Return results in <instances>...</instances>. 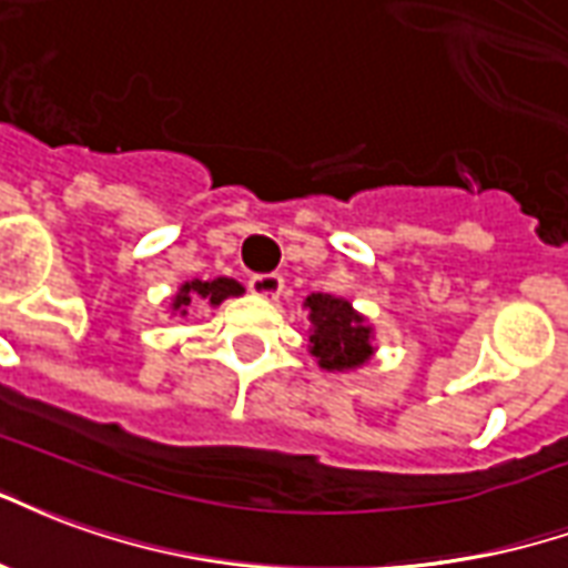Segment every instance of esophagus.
Instances as JSON below:
<instances>
[{"label":"esophagus","mask_w":568,"mask_h":568,"mask_svg":"<svg viewBox=\"0 0 568 568\" xmlns=\"http://www.w3.org/2000/svg\"><path fill=\"white\" fill-rule=\"evenodd\" d=\"M247 287L254 296H263V300H278L281 293H284V278L275 275V272H268V275H254V278L247 281Z\"/></svg>","instance_id":"esophagus-1"}]
</instances>
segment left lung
I'll list each match as a JSON object with an SVG mask.
<instances>
[{
  "label": "left lung",
  "instance_id": "8db88e82",
  "mask_svg": "<svg viewBox=\"0 0 568 568\" xmlns=\"http://www.w3.org/2000/svg\"><path fill=\"white\" fill-rule=\"evenodd\" d=\"M308 321H312V357L326 372H347L369 363L375 354L372 347V326L363 321V314L354 312V305L329 293H312L305 300Z\"/></svg>",
  "mask_w": 568,
  "mask_h": 568
}]
</instances>
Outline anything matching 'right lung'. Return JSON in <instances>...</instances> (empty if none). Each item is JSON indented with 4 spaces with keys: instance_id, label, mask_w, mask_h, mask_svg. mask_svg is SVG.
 Instances as JSON below:
<instances>
[{
    "instance_id": "1",
    "label": "right lung",
    "mask_w": 568,
    "mask_h": 568,
    "mask_svg": "<svg viewBox=\"0 0 568 568\" xmlns=\"http://www.w3.org/2000/svg\"><path fill=\"white\" fill-rule=\"evenodd\" d=\"M242 293L244 287L233 278H214V281L193 278L178 287L175 300H172V312L187 314L190 305H196V302H205V305H211V308H217L223 300H230V296H242Z\"/></svg>"
}]
</instances>
